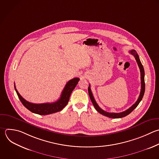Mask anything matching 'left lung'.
<instances>
[{
    "label": "left lung",
    "instance_id": "obj_1",
    "mask_svg": "<svg viewBox=\"0 0 159 159\" xmlns=\"http://www.w3.org/2000/svg\"><path fill=\"white\" fill-rule=\"evenodd\" d=\"M129 53L132 55L135 58V60L138 64V66L139 67V69H140V79H141V89H140V95L139 96V98L137 100V101L130 107H129L128 109H127L126 111H123V112H119V113H114V112H107L104 110H102V109L100 108V107L98 105V104L96 103L94 98V96L93 95V93L91 92V88H90V84L89 85V87H88V93H89V98L91 99V101L94 106V107H95V109H96V111L99 112L100 114L105 116H107L108 117H110V118H121V117H124L126 116H127L128 114H129L139 104V102L141 101L143 96V94H144V92H145V81H144V75H145V73H144V70H143V67L140 62V60L139 59V57L137 54V53L136 52L135 50H132L130 51H129Z\"/></svg>",
    "mask_w": 159,
    "mask_h": 159
}]
</instances>
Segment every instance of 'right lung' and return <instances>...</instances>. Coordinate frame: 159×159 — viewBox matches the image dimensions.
Returning a JSON list of instances; mask_svg holds the SVG:
<instances>
[{
    "label": "right lung",
    "instance_id": "1",
    "mask_svg": "<svg viewBox=\"0 0 159 159\" xmlns=\"http://www.w3.org/2000/svg\"><path fill=\"white\" fill-rule=\"evenodd\" d=\"M79 80L80 79L78 78H75L70 80L65 85L61 93L60 98H59V99L57 101L52 103L34 104L24 99L17 91L16 86H14V87L19 99L27 109L35 114L40 115H47L60 111L66 106L69 101L70 95L73 90L77 85Z\"/></svg>",
    "mask_w": 159,
    "mask_h": 159
}]
</instances>
